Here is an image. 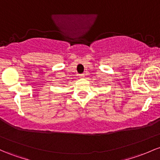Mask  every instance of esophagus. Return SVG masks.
I'll return each mask as SVG.
<instances>
[{"label":"esophagus","instance_id":"obj_1","mask_svg":"<svg viewBox=\"0 0 160 160\" xmlns=\"http://www.w3.org/2000/svg\"><path fill=\"white\" fill-rule=\"evenodd\" d=\"M85 77V75L84 74H80V78H84Z\"/></svg>","mask_w":160,"mask_h":160}]
</instances>
